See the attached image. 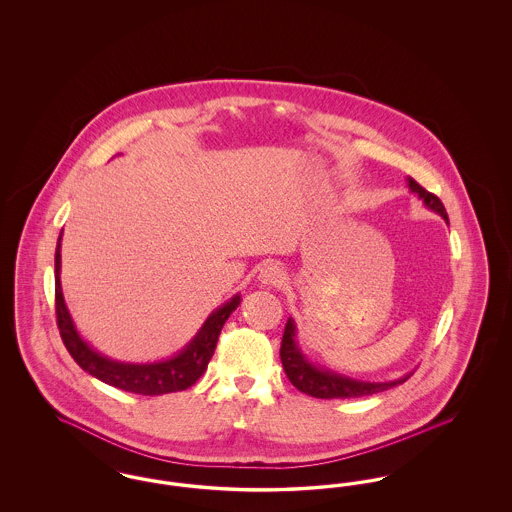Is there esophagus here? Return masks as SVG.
Masks as SVG:
<instances>
[{
    "label": "esophagus",
    "mask_w": 512,
    "mask_h": 512,
    "mask_svg": "<svg viewBox=\"0 0 512 512\" xmlns=\"http://www.w3.org/2000/svg\"><path fill=\"white\" fill-rule=\"evenodd\" d=\"M257 280L265 286H280L286 280V274L282 268L276 267V265H267L259 270Z\"/></svg>",
    "instance_id": "esophagus-1"
}]
</instances>
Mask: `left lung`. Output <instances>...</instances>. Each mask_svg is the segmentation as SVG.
I'll list each match as a JSON object with an SVG mask.
<instances>
[{"label":"left lung","instance_id":"8db88e82","mask_svg":"<svg viewBox=\"0 0 512 512\" xmlns=\"http://www.w3.org/2000/svg\"><path fill=\"white\" fill-rule=\"evenodd\" d=\"M407 186H409L411 194L418 195V199L424 203L426 209L434 211L436 215L445 220V224H449L447 211H445L443 203L439 201V197L426 192L420 184L414 182L413 178H407ZM280 359H282V366H284L293 386L311 397H318V399H349V397H363V395L380 393V391L390 390L393 386L407 382L409 376L413 374V372L405 374L391 382H366V380H357V378H351L345 374H338L330 368L315 365L303 353L301 345L297 343V324L292 317L288 318V322H286L282 347H280Z\"/></svg>","mask_w":512,"mask_h":512}]
</instances>
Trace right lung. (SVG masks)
<instances>
[{
  "label": "right lung",
  "instance_id": "right-lung-1",
  "mask_svg": "<svg viewBox=\"0 0 512 512\" xmlns=\"http://www.w3.org/2000/svg\"><path fill=\"white\" fill-rule=\"evenodd\" d=\"M61 240H63V230L59 234L57 247H55L57 326L65 347L69 349L71 357L78 366L113 388L140 393V395H163L172 391L188 390L190 386H194L195 382L201 378V374L207 370V365L215 353L224 322L242 303L240 293L232 295L226 303H222L209 317L205 318L201 328L195 332L194 338L169 359L151 361V363L117 361L94 349V345L84 340L74 326L73 317L69 313V307L63 297V288H61Z\"/></svg>",
  "mask_w": 512,
  "mask_h": 512
}]
</instances>
